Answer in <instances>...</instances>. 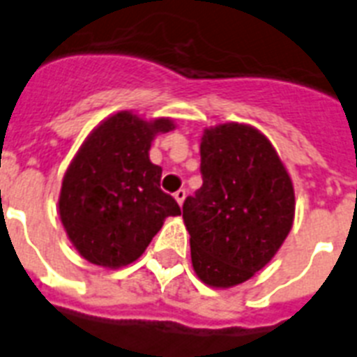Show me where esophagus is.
Listing matches in <instances>:
<instances>
[{
    "label": "esophagus",
    "instance_id": "obj_1",
    "mask_svg": "<svg viewBox=\"0 0 357 357\" xmlns=\"http://www.w3.org/2000/svg\"><path fill=\"white\" fill-rule=\"evenodd\" d=\"M185 196H187V190H185V189H179V190H176V192H174V198H176V202L179 204V207L183 206Z\"/></svg>",
    "mask_w": 357,
    "mask_h": 357
}]
</instances>
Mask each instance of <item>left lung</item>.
<instances>
[{"instance_id": "obj_1", "label": "left lung", "mask_w": 357, "mask_h": 357, "mask_svg": "<svg viewBox=\"0 0 357 357\" xmlns=\"http://www.w3.org/2000/svg\"><path fill=\"white\" fill-rule=\"evenodd\" d=\"M204 185L183 204L196 276L209 287L246 282L276 255L294 220L287 168L259 129L218 123L200 144Z\"/></svg>"}]
</instances>
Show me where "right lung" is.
Masks as SVG:
<instances>
[{"mask_svg": "<svg viewBox=\"0 0 357 357\" xmlns=\"http://www.w3.org/2000/svg\"><path fill=\"white\" fill-rule=\"evenodd\" d=\"M174 120L111 114L92 129L66 168L59 215L70 243L89 263L120 268L144 254L167 217L181 215L161 190L162 168L150 161L151 140Z\"/></svg>", "mask_w": 357, "mask_h": 357, "instance_id": "right-lung-1", "label": "right lung"}]
</instances>
